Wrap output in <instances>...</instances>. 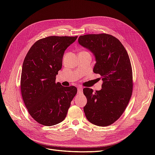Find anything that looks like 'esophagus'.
<instances>
[{"instance_id":"34e87169","label":"esophagus","mask_w":155,"mask_h":155,"mask_svg":"<svg viewBox=\"0 0 155 155\" xmlns=\"http://www.w3.org/2000/svg\"><path fill=\"white\" fill-rule=\"evenodd\" d=\"M83 93V88L81 87H79L78 88V94H81Z\"/></svg>"}]
</instances>
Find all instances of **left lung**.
I'll return each mask as SVG.
<instances>
[{
  "label": "left lung",
  "mask_w": 155,
  "mask_h": 155,
  "mask_svg": "<svg viewBox=\"0 0 155 155\" xmlns=\"http://www.w3.org/2000/svg\"><path fill=\"white\" fill-rule=\"evenodd\" d=\"M78 43L95 58L93 72L102 76V88L93 92L83 88L87 99L86 118L97 126L110 125L127 106L133 92V73L129 55L121 42L106 34L81 35Z\"/></svg>",
  "instance_id": "8db88e82"
}]
</instances>
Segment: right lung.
<instances>
[{"instance_id": "add662e5", "label": "right lung", "mask_w": 155, "mask_h": 155, "mask_svg": "<svg viewBox=\"0 0 155 155\" xmlns=\"http://www.w3.org/2000/svg\"><path fill=\"white\" fill-rule=\"evenodd\" d=\"M78 38L50 36L32 45L22 64L21 88L30 116L39 124L51 126L61 122L77 93L74 86L55 83L62 67L64 51Z\"/></svg>"}]
</instances>
